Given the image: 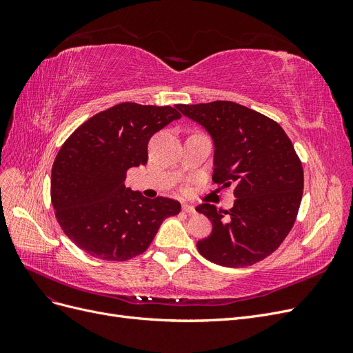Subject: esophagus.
Returning a JSON list of instances; mask_svg holds the SVG:
<instances>
[{
    "label": "esophagus",
    "mask_w": 353,
    "mask_h": 353,
    "mask_svg": "<svg viewBox=\"0 0 353 353\" xmlns=\"http://www.w3.org/2000/svg\"><path fill=\"white\" fill-rule=\"evenodd\" d=\"M183 212L187 213V215H193V213H196V209L191 205H183Z\"/></svg>",
    "instance_id": "1"
}]
</instances>
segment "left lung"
I'll use <instances>...</instances> for the list:
<instances>
[{
	"label": "left lung",
	"instance_id": "1",
	"mask_svg": "<svg viewBox=\"0 0 353 353\" xmlns=\"http://www.w3.org/2000/svg\"><path fill=\"white\" fill-rule=\"evenodd\" d=\"M210 135L213 183L234 187V206L221 210L203 203L197 212L212 232L197 241L203 258L230 268L265 259L294 225L303 194V168L275 121L232 101L176 104Z\"/></svg>",
	"mask_w": 353,
	"mask_h": 353
}]
</instances>
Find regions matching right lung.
<instances>
[{"instance_id": "right-lung-1", "label": "right lung", "mask_w": 353, "mask_h": 353, "mask_svg": "<svg viewBox=\"0 0 353 353\" xmlns=\"http://www.w3.org/2000/svg\"><path fill=\"white\" fill-rule=\"evenodd\" d=\"M170 105L121 103L94 114L59 150L51 203L66 236L103 261H128L147 250L176 200L145 199L125 187L126 170L145 165L150 138L179 119Z\"/></svg>"}]
</instances>
